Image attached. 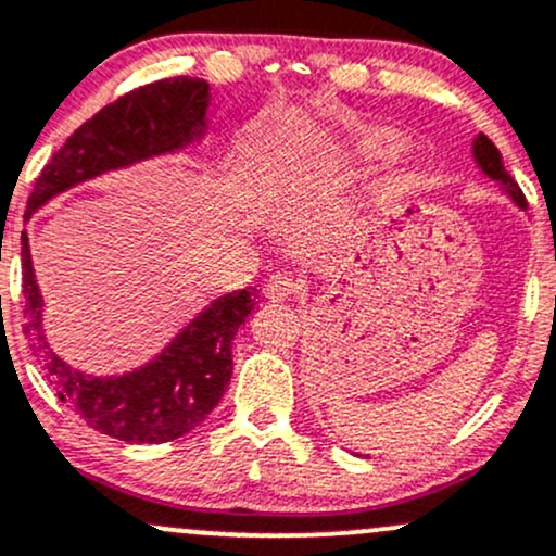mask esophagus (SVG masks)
<instances>
[{
	"label": "esophagus",
	"instance_id": "esophagus-1",
	"mask_svg": "<svg viewBox=\"0 0 556 556\" xmlns=\"http://www.w3.org/2000/svg\"><path fill=\"white\" fill-rule=\"evenodd\" d=\"M298 292V279H292L290 274H274L271 279L266 282V295L271 298V301H288Z\"/></svg>",
	"mask_w": 556,
	"mask_h": 556
}]
</instances>
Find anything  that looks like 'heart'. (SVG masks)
Listing matches in <instances>:
<instances>
[{
  "mask_svg": "<svg viewBox=\"0 0 556 556\" xmlns=\"http://www.w3.org/2000/svg\"><path fill=\"white\" fill-rule=\"evenodd\" d=\"M364 148L369 152H375V155H393V152H399L401 148V139L395 137L393 131H369L367 137H364Z\"/></svg>",
  "mask_w": 556,
  "mask_h": 556,
  "instance_id": "b5f03b06",
  "label": "heart"
}]
</instances>
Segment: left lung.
Wrapping results in <instances>:
<instances>
[{
    "mask_svg": "<svg viewBox=\"0 0 556 556\" xmlns=\"http://www.w3.org/2000/svg\"><path fill=\"white\" fill-rule=\"evenodd\" d=\"M472 150H475V161H478V166L483 168L485 174L491 176V179H496L498 185H502V187L506 189V194H509V198L515 200L517 205H520V208H528L526 194H522L520 185H517V181L511 179L509 170L504 168V163H502V152H498L496 144H493L491 139L485 137V134H480V137L475 139Z\"/></svg>",
    "mask_w": 556,
    "mask_h": 556,
    "instance_id": "1",
    "label": "left lung"
}]
</instances>
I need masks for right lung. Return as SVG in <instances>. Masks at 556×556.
I'll list each match as a JSON object with an SVG mask.
<instances>
[{
  "instance_id": "right-lung-1",
  "label": "right lung",
  "mask_w": 556,
  "mask_h": 556,
  "mask_svg": "<svg viewBox=\"0 0 556 556\" xmlns=\"http://www.w3.org/2000/svg\"><path fill=\"white\" fill-rule=\"evenodd\" d=\"M208 105L211 87L203 78L189 76L161 78L118 97L78 126L41 168L26 218L78 181L185 148L203 134ZM21 255L26 298L23 329L60 401L73 406L89 427L126 443H166L187 435L218 406L231 377V340L245 325L258 290H237L213 301L148 367L124 377H87L60 362L45 343L41 295L26 231L21 237Z\"/></svg>"
}]
</instances>
